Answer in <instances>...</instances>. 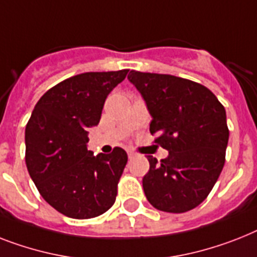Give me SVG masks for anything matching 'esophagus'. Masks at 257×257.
<instances>
[{"instance_id": "obj_1", "label": "esophagus", "mask_w": 257, "mask_h": 257, "mask_svg": "<svg viewBox=\"0 0 257 257\" xmlns=\"http://www.w3.org/2000/svg\"><path fill=\"white\" fill-rule=\"evenodd\" d=\"M135 156H136V154L133 153V152H128V158H129V160H132V158L135 157Z\"/></svg>"}]
</instances>
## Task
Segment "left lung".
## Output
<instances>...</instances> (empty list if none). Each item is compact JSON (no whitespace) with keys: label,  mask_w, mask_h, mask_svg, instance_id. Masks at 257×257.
<instances>
[{"label":"left lung","mask_w":257,"mask_h":257,"mask_svg":"<svg viewBox=\"0 0 257 257\" xmlns=\"http://www.w3.org/2000/svg\"><path fill=\"white\" fill-rule=\"evenodd\" d=\"M152 116L150 133L169 150L158 162L148 157L143 178L149 203L165 212H186L206 199L224 166L228 144L226 109L204 85L173 75L131 71Z\"/></svg>","instance_id":"obj_1"}]
</instances>
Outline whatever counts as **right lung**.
Wrapping results in <instances>:
<instances>
[{"label":"right lung","instance_id":"add662e5","mask_svg":"<svg viewBox=\"0 0 257 257\" xmlns=\"http://www.w3.org/2000/svg\"><path fill=\"white\" fill-rule=\"evenodd\" d=\"M128 70L84 72L42 96L25 131L26 166L47 203L74 219L108 211L116 201L128 156L121 148L93 156L89 128L99 124L104 103Z\"/></svg>","mask_w":257,"mask_h":257}]
</instances>
